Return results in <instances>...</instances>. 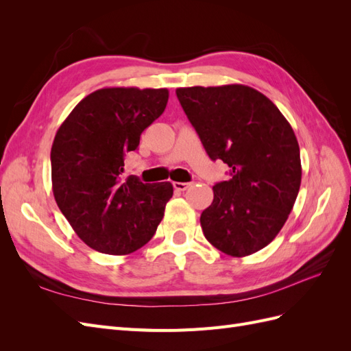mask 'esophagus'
<instances>
[{"mask_svg":"<svg viewBox=\"0 0 351 351\" xmlns=\"http://www.w3.org/2000/svg\"><path fill=\"white\" fill-rule=\"evenodd\" d=\"M173 186H174V189L177 190V192H184L186 189H189L190 186H192V183H180V182H174Z\"/></svg>","mask_w":351,"mask_h":351,"instance_id":"esophagus-1","label":"esophagus"}]
</instances>
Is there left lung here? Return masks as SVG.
Segmentation results:
<instances>
[{"instance_id":"8db88e82","label":"left lung","mask_w":351,"mask_h":351,"mask_svg":"<svg viewBox=\"0 0 351 351\" xmlns=\"http://www.w3.org/2000/svg\"><path fill=\"white\" fill-rule=\"evenodd\" d=\"M177 98L212 161L230 167L200 215L206 240L230 256L263 249L285 224L302 183L290 123L263 93L244 84L178 88Z\"/></svg>"}]
</instances>
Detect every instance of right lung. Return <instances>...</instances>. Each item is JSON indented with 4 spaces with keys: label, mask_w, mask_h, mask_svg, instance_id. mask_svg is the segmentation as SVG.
I'll return each mask as SVG.
<instances>
[{
    "label": "right lung",
    "mask_w": 351,
    "mask_h": 351,
    "mask_svg": "<svg viewBox=\"0 0 351 351\" xmlns=\"http://www.w3.org/2000/svg\"><path fill=\"white\" fill-rule=\"evenodd\" d=\"M167 102V89L104 88L83 98L60 125L51 147L52 192L89 247L129 254L154 237L173 184L124 180V156L137 149Z\"/></svg>",
    "instance_id": "add662e5"
}]
</instances>
